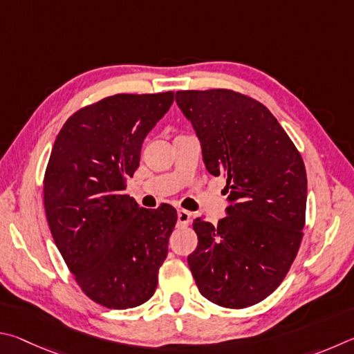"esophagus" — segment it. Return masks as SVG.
Returning <instances> with one entry per match:
<instances>
[{
    "label": "esophagus",
    "instance_id": "esophagus-1",
    "mask_svg": "<svg viewBox=\"0 0 354 354\" xmlns=\"http://www.w3.org/2000/svg\"><path fill=\"white\" fill-rule=\"evenodd\" d=\"M177 221L180 225H188L191 221V213L187 212V209H178L177 212Z\"/></svg>",
    "mask_w": 354,
    "mask_h": 354
}]
</instances>
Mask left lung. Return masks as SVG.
<instances>
[{
  "label": "left lung",
  "mask_w": 354,
  "mask_h": 354,
  "mask_svg": "<svg viewBox=\"0 0 354 354\" xmlns=\"http://www.w3.org/2000/svg\"><path fill=\"white\" fill-rule=\"evenodd\" d=\"M209 174L225 178L227 212L218 225L197 218L188 266L216 305H257L280 286L299 252L306 213V169L270 111L232 90L177 91Z\"/></svg>",
  "instance_id": "8db88e82"
}]
</instances>
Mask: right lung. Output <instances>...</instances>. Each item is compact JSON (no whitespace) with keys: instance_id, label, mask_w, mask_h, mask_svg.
<instances>
[{"instance_id":"add662e5","label":"right lung","mask_w":354,"mask_h":354,"mask_svg":"<svg viewBox=\"0 0 354 354\" xmlns=\"http://www.w3.org/2000/svg\"><path fill=\"white\" fill-rule=\"evenodd\" d=\"M172 102V91L109 96L68 118L54 141L43 182L49 230L80 289L105 308L140 306L157 288L177 212L140 208L126 180Z\"/></svg>"}]
</instances>
